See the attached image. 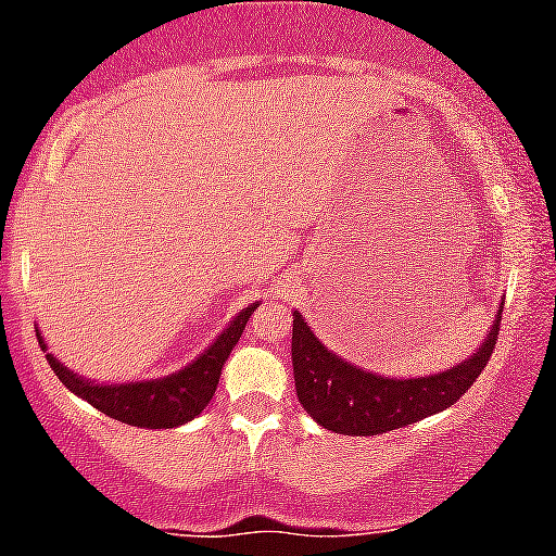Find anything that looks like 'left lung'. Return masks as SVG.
<instances>
[{
	"mask_svg": "<svg viewBox=\"0 0 556 556\" xmlns=\"http://www.w3.org/2000/svg\"><path fill=\"white\" fill-rule=\"evenodd\" d=\"M497 313L490 337L471 359L427 378H380L359 370L326 350L316 333L295 313L292 320V367L295 388L305 412L326 430L339 434H383L447 409L477 383L494 344H497Z\"/></svg>",
	"mask_w": 556,
	"mask_h": 556,
	"instance_id": "1",
	"label": "left lung"
}]
</instances>
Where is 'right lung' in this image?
I'll list each match as a JSON object with an SVG mask.
<instances>
[{
    "mask_svg": "<svg viewBox=\"0 0 556 556\" xmlns=\"http://www.w3.org/2000/svg\"><path fill=\"white\" fill-rule=\"evenodd\" d=\"M256 307L258 303H253L245 307L243 313H238V316L230 320V326L219 333L217 342H214L202 357L193 359L189 367H184L176 376H168L163 380L100 386L77 378L75 372L66 370V367L59 363L56 357H51V354H46V359H49L56 378L62 380L72 393H77V396L85 399L87 404L96 406L98 412L109 414V417L118 419V422L124 425L147 427V430H168V427L191 422V419L197 417V414H202L204 406L210 404L227 354H230L232 346L238 344L240 333H243L245 324H249L251 313L256 311ZM38 344L46 350L41 333H38Z\"/></svg>",
    "mask_w": 556,
    "mask_h": 556,
    "instance_id": "add662e5",
    "label": "right lung"
}]
</instances>
